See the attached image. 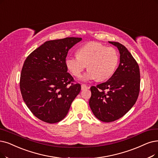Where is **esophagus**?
I'll return each instance as SVG.
<instances>
[{"mask_svg":"<svg viewBox=\"0 0 158 158\" xmlns=\"http://www.w3.org/2000/svg\"><path fill=\"white\" fill-rule=\"evenodd\" d=\"M81 90H85V89H88V87L85 84H81Z\"/></svg>","mask_w":158,"mask_h":158,"instance_id":"esophagus-1","label":"esophagus"}]
</instances>
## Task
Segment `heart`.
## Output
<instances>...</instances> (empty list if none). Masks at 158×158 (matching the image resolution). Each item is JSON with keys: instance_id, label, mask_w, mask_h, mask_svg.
Returning <instances> with one entry per match:
<instances>
[{"instance_id": "1", "label": "heart", "mask_w": 158, "mask_h": 158, "mask_svg": "<svg viewBox=\"0 0 158 158\" xmlns=\"http://www.w3.org/2000/svg\"><path fill=\"white\" fill-rule=\"evenodd\" d=\"M78 54L68 56L66 66L74 76L78 77L87 65L89 69L80 78L85 81L97 78L98 81L108 79L114 73L118 61L115 48L107 47L95 41L89 42L80 47Z\"/></svg>"}]
</instances>
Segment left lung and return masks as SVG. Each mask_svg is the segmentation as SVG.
Listing matches in <instances>:
<instances>
[{
    "mask_svg": "<svg viewBox=\"0 0 158 158\" xmlns=\"http://www.w3.org/2000/svg\"><path fill=\"white\" fill-rule=\"evenodd\" d=\"M119 51L117 70L106 82L91 87L89 106L100 121L110 123L121 118L135 104L140 87L137 63L122 44L109 41Z\"/></svg>",
    "mask_w": 158,
    "mask_h": 158,
    "instance_id": "obj_1",
    "label": "left lung"
}]
</instances>
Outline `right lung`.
<instances>
[{"instance_id": "1", "label": "right lung", "mask_w": 158, "mask_h": 158, "mask_svg": "<svg viewBox=\"0 0 158 158\" xmlns=\"http://www.w3.org/2000/svg\"><path fill=\"white\" fill-rule=\"evenodd\" d=\"M80 37L47 41L31 52L21 71L20 89L24 102L31 113L48 123L64 119L81 86L71 83L65 58Z\"/></svg>"}]
</instances>
